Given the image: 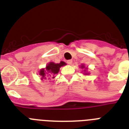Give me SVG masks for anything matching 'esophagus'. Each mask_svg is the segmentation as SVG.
<instances>
[{"mask_svg":"<svg viewBox=\"0 0 129 129\" xmlns=\"http://www.w3.org/2000/svg\"><path fill=\"white\" fill-rule=\"evenodd\" d=\"M67 63H68V64L71 65L72 63V59H69V60L67 61Z\"/></svg>","mask_w":129,"mask_h":129,"instance_id":"34e87169","label":"esophagus"}]
</instances>
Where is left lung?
<instances>
[{"label":"left lung","instance_id":"left-lung-1","mask_svg":"<svg viewBox=\"0 0 129 129\" xmlns=\"http://www.w3.org/2000/svg\"><path fill=\"white\" fill-rule=\"evenodd\" d=\"M82 68H84V66H82ZM84 74L85 75H87V74H89V73H86V70H84Z\"/></svg>","mask_w":129,"mask_h":129}]
</instances>
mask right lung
Wrapping results in <instances>:
<instances>
[{"instance_id":"1","label":"right lung","mask_w":129,"mask_h":129,"mask_svg":"<svg viewBox=\"0 0 129 129\" xmlns=\"http://www.w3.org/2000/svg\"><path fill=\"white\" fill-rule=\"evenodd\" d=\"M66 63L63 61H61L59 63H55L50 62L45 68V70L42 69L40 70L39 74L41 75L43 78H46V77H49V78H54L55 75L58 73L59 68L61 67L64 66Z\"/></svg>"}]
</instances>
